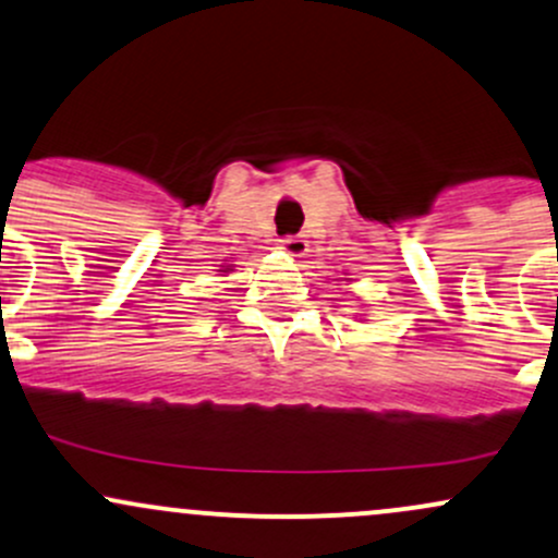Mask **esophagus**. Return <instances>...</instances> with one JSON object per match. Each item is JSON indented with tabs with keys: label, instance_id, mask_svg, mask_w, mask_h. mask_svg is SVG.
Wrapping results in <instances>:
<instances>
[{
	"label": "esophagus",
	"instance_id": "obj_1",
	"mask_svg": "<svg viewBox=\"0 0 558 558\" xmlns=\"http://www.w3.org/2000/svg\"><path fill=\"white\" fill-rule=\"evenodd\" d=\"M278 248L289 256H304L307 254V241L302 235H286L278 241Z\"/></svg>",
	"mask_w": 558,
	"mask_h": 558
}]
</instances>
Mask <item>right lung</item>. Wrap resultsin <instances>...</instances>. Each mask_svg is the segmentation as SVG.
I'll use <instances>...</instances> for the list:
<instances>
[{"label": "right lung", "instance_id": "right-lung-1", "mask_svg": "<svg viewBox=\"0 0 558 558\" xmlns=\"http://www.w3.org/2000/svg\"><path fill=\"white\" fill-rule=\"evenodd\" d=\"M230 269H232V265H228V267L222 265V269H219V272H230Z\"/></svg>", "mask_w": 558, "mask_h": 558}]
</instances>
